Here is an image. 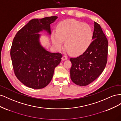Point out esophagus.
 Segmentation results:
<instances>
[{
	"label": "esophagus",
	"mask_w": 121,
	"mask_h": 121,
	"mask_svg": "<svg viewBox=\"0 0 121 121\" xmlns=\"http://www.w3.org/2000/svg\"><path fill=\"white\" fill-rule=\"evenodd\" d=\"M61 59L63 60H66L68 59V57L66 56H63V57H62Z\"/></svg>",
	"instance_id": "1"
}]
</instances>
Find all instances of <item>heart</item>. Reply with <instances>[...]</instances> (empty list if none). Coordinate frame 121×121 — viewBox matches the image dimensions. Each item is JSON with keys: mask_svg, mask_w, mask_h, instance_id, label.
Returning a JSON list of instances; mask_svg holds the SVG:
<instances>
[{"mask_svg": "<svg viewBox=\"0 0 121 121\" xmlns=\"http://www.w3.org/2000/svg\"><path fill=\"white\" fill-rule=\"evenodd\" d=\"M92 30L88 25L78 21L69 19L58 24L56 32H52V39L53 45L60 49L65 40V46L69 52L74 55L85 52L92 39Z\"/></svg>", "mask_w": 121, "mask_h": 121, "instance_id": "b5f03b06", "label": "heart"}]
</instances>
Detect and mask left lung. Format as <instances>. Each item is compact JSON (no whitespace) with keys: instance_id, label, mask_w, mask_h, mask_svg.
Returning a JSON list of instances; mask_svg holds the SVG:
<instances>
[{"instance_id":"obj_1","label":"left lung","mask_w":121,"mask_h":121,"mask_svg":"<svg viewBox=\"0 0 121 121\" xmlns=\"http://www.w3.org/2000/svg\"><path fill=\"white\" fill-rule=\"evenodd\" d=\"M93 41L82 54L71 57L72 81L79 86H86L104 71L108 61V40L99 24L94 22Z\"/></svg>"}]
</instances>
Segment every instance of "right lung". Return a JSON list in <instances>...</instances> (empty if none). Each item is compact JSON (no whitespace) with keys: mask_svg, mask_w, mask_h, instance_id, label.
<instances>
[{"mask_svg":"<svg viewBox=\"0 0 121 121\" xmlns=\"http://www.w3.org/2000/svg\"><path fill=\"white\" fill-rule=\"evenodd\" d=\"M56 16L34 19L17 32L10 48L14 74L26 86L42 89L52 80L54 69L60 63V53H51L40 45L38 33L43 30L50 34V25Z\"/></svg>","mask_w":121,"mask_h":121,"instance_id":"1","label":"right lung"}]
</instances>
